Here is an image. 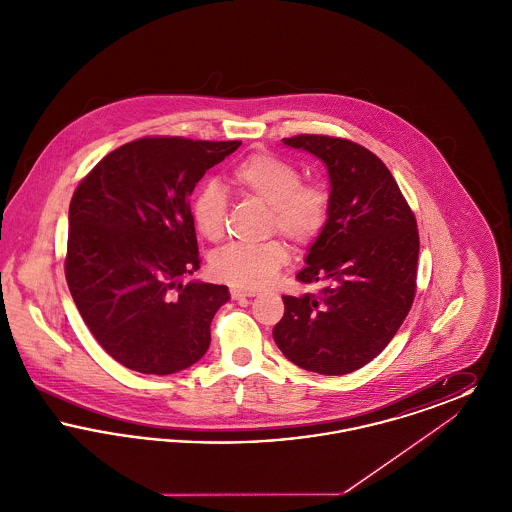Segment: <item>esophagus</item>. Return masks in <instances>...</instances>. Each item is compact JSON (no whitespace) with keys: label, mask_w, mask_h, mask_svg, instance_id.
Listing matches in <instances>:
<instances>
[{"label":"esophagus","mask_w":512,"mask_h":512,"mask_svg":"<svg viewBox=\"0 0 512 512\" xmlns=\"http://www.w3.org/2000/svg\"><path fill=\"white\" fill-rule=\"evenodd\" d=\"M230 295H232L234 299H245V297H253V295H255V290H244V288H232V290H230Z\"/></svg>","instance_id":"obj_1"}]
</instances>
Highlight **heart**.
Wrapping results in <instances>:
<instances>
[{
    "label": "heart",
    "instance_id": "b5f03b06",
    "mask_svg": "<svg viewBox=\"0 0 512 512\" xmlns=\"http://www.w3.org/2000/svg\"><path fill=\"white\" fill-rule=\"evenodd\" d=\"M234 186L270 207V230L280 232L295 245L311 244L322 232L330 197L318 186L303 182L301 171L286 159L270 153H253L232 171ZM228 197L219 182H205L192 201V217L199 234L217 242L224 234ZM288 263V249L278 240L267 244L226 245L215 253L213 274L238 288H261Z\"/></svg>",
    "mask_w": 512,
    "mask_h": 512
}]
</instances>
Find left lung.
<instances>
[{"label": "left lung", "mask_w": 512, "mask_h": 512, "mask_svg": "<svg viewBox=\"0 0 512 512\" xmlns=\"http://www.w3.org/2000/svg\"><path fill=\"white\" fill-rule=\"evenodd\" d=\"M284 146L320 159L330 180L328 220L297 274L318 295H284L272 338L293 365L349 374L390 343L416 292L418 230L388 167L349 140L301 134Z\"/></svg>", "instance_id": "obj_1"}]
</instances>
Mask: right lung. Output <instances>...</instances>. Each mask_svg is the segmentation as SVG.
I'll use <instances>...</instances> for the list:
<instances>
[{
    "label": "right lung",
    "instance_id": "1",
    "mask_svg": "<svg viewBox=\"0 0 512 512\" xmlns=\"http://www.w3.org/2000/svg\"><path fill=\"white\" fill-rule=\"evenodd\" d=\"M242 142L142 138L105 155L69 207L65 276L99 345L142 374H174L209 349L230 292L199 268L190 195Z\"/></svg>",
    "mask_w": 512,
    "mask_h": 512
}]
</instances>
